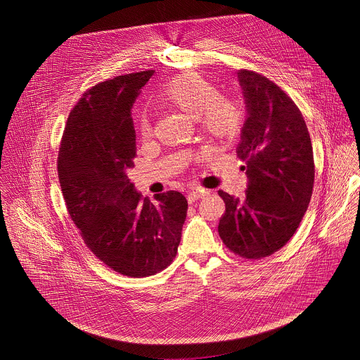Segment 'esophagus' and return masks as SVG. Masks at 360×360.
<instances>
[{"mask_svg": "<svg viewBox=\"0 0 360 360\" xmlns=\"http://www.w3.org/2000/svg\"><path fill=\"white\" fill-rule=\"evenodd\" d=\"M208 194V191H197V190H193L191 193H188V195H187V201H188V204H193L194 201H197V200H200V198H202L204 195H207Z\"/></svg>", "mask_w": 360, "mask_h": 360, "instance_id": "34e87169", "label": "esophagus"}]
</instances>
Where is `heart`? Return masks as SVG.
I'll use <instances>...</instances> for the list:
<instances>
[{"label":"heart","mask_w":360,"mask_h":360,"mask_svg":"<svg viewBox=\"0 0 360 360\" xmlns=\"http://www.w3.org/2000/svg\"><path fill=\"white\" fill-rule=\"evenodd\" d=\"M162 94L167 103L194 118L200 132L212 142H232L243 128L242 105L232 98L219 96L217 86L200 75L184 73L173 77ZM138 131L143 141L152 138L153 127L148 115H141Z\"/></svg>","instance_id":"b5f03b06"}]
</instances>
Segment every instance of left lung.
Returning <instances> with one entry per match:
<instances>
[{"instance_id":"left-lung-1","label":"left lung","mask_w":360,"mask_h":360,"mask_svg":"<svg viewBox=\"0 0 360 360\" xmlns=\"http://www.w3.org/2000/svg\"><path fill=\"white\" fill-rule=\"evenodd\" d=\"M238 79L248 118L236 155L245 162L248 188L242 200L218 191L225 202L218 232L243 259H262L295 233L314 187L311 138L295 103L267 77L242 69Z\"/></svg>"}]
</instances>
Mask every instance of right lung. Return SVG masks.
Here are the masks:
<instances>
[{"label":"right lung","mask_w":360,"mask_h":360,"mask_svg":"<svg viewBox=\"0 0 360 360\" xmlns=\"http://www.w3.org/2000/svg\"><path fill=\"white\" fill-rule=\"evenodd\" d=\"M153 70L118 76L84 91L60 141L58 174L72 221L105 266L148 277L176 257L187 215L179 191L136 193L127 172L136 158L132 105Z\"/></svg>","instance_id":"right-lung-1"}]
</instances>
